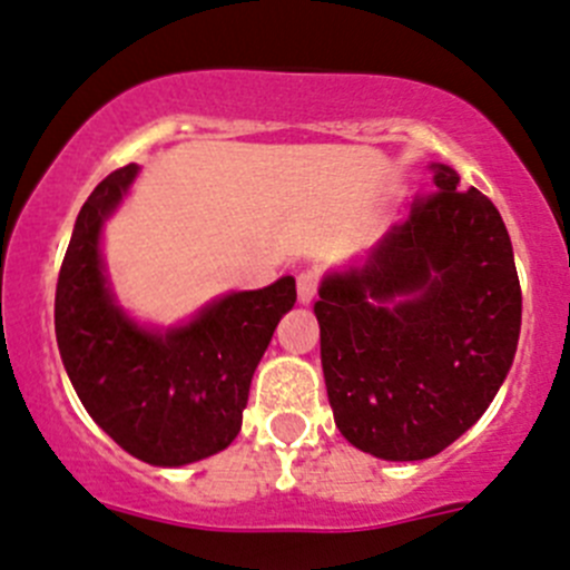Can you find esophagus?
Instances as JSON below:
<instances>
[{"label": "esophagus", "mask_w": 570, "mask_h": 570, "mask_svg": "<svg viewBox=\"0 0 570 570\" xmlns=\"http://www.w3.org/2000/svg\"><path fill=\"white\" fill-rule=\"evenodd\" d=\"M317 286H320V275L314 269H303L297 275V301L301 303H312L314 295H317Z\"/></svg>", "instance_id": "esophagus-1"}]
</instances>
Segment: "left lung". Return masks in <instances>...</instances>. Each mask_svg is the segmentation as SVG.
<instances>
[{
    "instance_id": "8db88e82",
    "label": "left lung",
    "mask_w": 570,
    "mask_h": 570,
    "mask_svg": "<svg viewBox=\"0 0 570 570\" xmlns=\"http://www.w3.org/2000/svg\"><path fill=\"white\" fill-rule=\"evenodd\" d=\"M364 264L320 286L314 314L336 429L390 462L429 460L471 429L512 367L521 284L499 208L432 164Z\"/></svg>"
}]
</instances>
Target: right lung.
Segmentation results:
<instances>
[{
  "label": "right lung",
  "mask_w": 570,
  "mask_h": 570,
  "mask_svg": "<svg viewBox=\"0 0 570 570\" xmlns=\"http://www.w3.org/2000/svg\"><path fill=\"white\" fill-rule=\"evenodd\" d=\"M136 175V164L110 173L77 214L55 289V336L94 423L136 460L178 468L234 443L253 373L297 292L284 275L219 297L178 328L132 323L110 295L99 234Z\"/></svg>",
  "instance_id": "obj_1"
}]
</instances>
